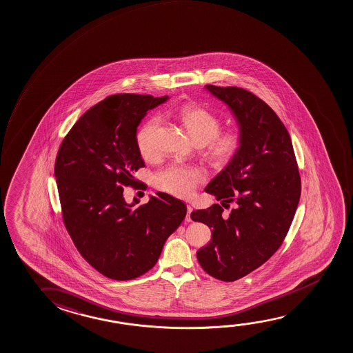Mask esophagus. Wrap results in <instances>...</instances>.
<instances>
[{"label":"esophagus","instance_id":"esophagus-1","mask_svg":"<svg viewBox=\"0 0 353 353\" xmlns=\"http://www.w3.org/2000/svg\"><path fill=\"white\" fill-rule=\"evenodd\" d=\"M193 211V208L190 206V205H187V215H185V221L187 222H190L192 221V217H190V212Z\"/></svg>","mask_w":353,"mask_h":353}]
</instances>
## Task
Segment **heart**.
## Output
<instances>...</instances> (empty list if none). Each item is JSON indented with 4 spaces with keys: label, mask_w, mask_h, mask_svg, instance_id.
Masks as SVG:
<instances>
[{
    "label": "heart",
    "mask_w": 353,
    "mask_h": 353,
    "mask_svg": "<svg viewBox=\"0 0 353 353\" xmlns=\"http://www.w3.org/2000/svg\"><path fill=\"white\" fill-rule=\"evenodd\" d=\"M179 117L195 143L204 145L205 158L219 168L230 165L243 147V136L238 131L220 132V119L205 108L187 104L181 108ZM160 120L149 119L136 136L138 150L145 159L157 154L155 136ZM205 181V174L194 166L174 163L160 170L154 177L157 188L179 198H190L196 187Z\"/></svg>",
    "instance_id": "1"
}]
</instances>
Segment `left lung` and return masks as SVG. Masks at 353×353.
I'll list each match as a JSON object with an SVG mask.
<instances>
[{"instance_id": "8db88e82", "label": "left lung", "mask_w": 353, "mask_h": 353, "mask_svg": "<svg viewBox=\"0 0 353 353\" xmlns=\"http://www.w3.org/2000/svg\"><path fill=\"white\" fill-rule=\"evenodd\" d=\"M234 114L243 147L205 192L236 208L196 210L193 221L209 225L211 241L196 252L200 266L222 281H234L263 265L285 239L301 195L292 139L267 103L241 87L206 85Z\"/></svg>"}]
</instances>
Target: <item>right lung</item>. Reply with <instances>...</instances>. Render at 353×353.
<instances>
[{"instance_id":"1","label":"right lung","mask_w":353,"mask_h":353,"mask_svg":"<svg viewBox=\"0 0 353 353\" xmlns=\"http://www.w3.org/2000/svg\"><path fill=\"white\" fill-rule=\"evenodd\" d=\"M168 98L109 96L77 120L57 154L64 225L82 257L110 279L130 281L152 270L187 214L183 201L166 193L136 209V198L130 205L123 198V187H136L133 174L144 168L138 125Z\"/></svg>"}]
</instances>
